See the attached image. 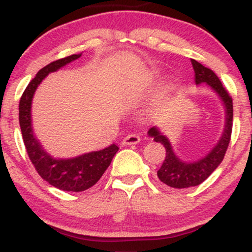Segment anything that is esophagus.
<instances>
[{"mask_svg": "<svg viewBox=\"0 0 252 252\" xmlns=\"http://www.w3.org/2000/svg\"><path fill=\"white\" fill-rule=\"evenodd\" d=\"M141 141L140 136L136 134H130L123 138L122 144L123 146H132V144H137Z\"/></svg>", "mask_w": 252, "mask_h": 252, "instance_id": "esophagus-1", "label": "esophagus"}]
</instances>
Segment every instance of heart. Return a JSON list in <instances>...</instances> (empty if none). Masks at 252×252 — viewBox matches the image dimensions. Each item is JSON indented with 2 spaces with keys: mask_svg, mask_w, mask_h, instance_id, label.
Segmentation results:
<instances>
[{
  "mask_svg": "<svg viewBox=\"0 0 252 252\" xmlns=\"http://www.w3.org/2000/svg\"><path fill=\"white\" fill-rule=\"evenodd\" d=\"M156 77V74L155 73H152L149 76V82H153V80H154V78ZM178 89V84H176L175 82H170L169 84H167V86H166V89H164V92H167V94H169V92H173V91H175V90Z\"/></svg>",
  "mask_w": 252,
  "mask_h": 252,
  "instance_id": "heart-1",
  "label": "heart"
}]
</instances>
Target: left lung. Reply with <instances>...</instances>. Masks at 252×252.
Segmentation results:
<instances>
[{"label": "left lung", "instance_id": "obj_1", "mask_svg": "<svg viewBox=\"0 0 252 252\" xmlns=\"http://www.w3.org/2000/svg\"><path fill=\"white\" fill-rule=\"evenodd\" d=\"M190 62H192L193 70L195 73L196 85L207 84L220 98L222 105L225 108V126L220 138L216 146L211 149V152L207 153L204 158L193 161V162L182 161L175 154L168 137L164 136L158 126H153L148 130V135L150 137L154 138L155 142L162 144L166 149V158H164L161 168L158 170V178L168 187L178 189L198 186L215 172L224 158L228 143H230L231 131H232V98L224 89L215 72L202 66L200 63H198L194 59H192Z\"/></svg>", "mask_w": 252, "mask_h": 252}]
</instances>
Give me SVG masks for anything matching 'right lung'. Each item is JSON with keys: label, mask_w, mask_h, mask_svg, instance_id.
I'll use <instances>...</instances> for the list:
<instances>
[{"label": "right lung", "mask_w": 252, "mask_h": 252, "mask_svg": "<svg viewBox=\"0 0 252 252\" xmlns=\"http://www.w3.org/2000/svg\"><path fill=\"white\" fill-rule=\"evenodd\" d=\"M82 53L72 54L48 63L36 73L35 78L28 84L19 104V122L22 138L32 163L36 172L52 186L67 192H83L89 189L102 178L106 168L111 163L112 158L118 152L115 143L97 152H90L70 158H57L42 148L35 137L32 126V102L37 86L52 72H56L70 63Z\"/></svg>", "instance_id": "right-lung-1"}]
</instances>
